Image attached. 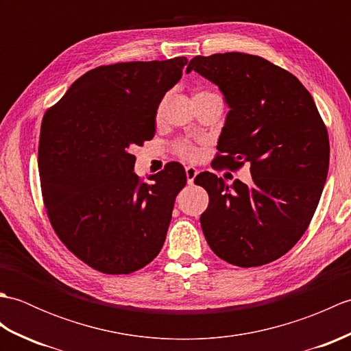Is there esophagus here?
Wrapping results in <instances>:
<instances>
[{"label":"esophagus","mask_w":351,"mask_h":351,"mask_svg":"<svg viewBox=\"0 0 351 351\" xmlns=\"http://www.w3.org/2000/svg\"><path fill=\"white\" fill-rule=\"evenodd\" d=\"M185 175H187V182L193 184V182H195L196 175H197V169L193 167V166L185 167Z\"/></svg>","instance_id":"1"}]
</instances>
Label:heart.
<instances>
[{
    "mask_svg": "<svg viewBox=\"0 0 351 351\" xmlns=\"http://www.w3.org/2000/svg\"><path fill=\"white\" fill-rule=\"evenodd\" d=\"M162 110H164V101L158 106V110H156V116L160 117L161 113H162ZM175 152L184 160L195 161V160L199 158L200 147L196 143H193V141H190V140H181L175 145Z\"/></svg>",
    "mask_w": 351,
    "mask_h": 351,
    "instance_id": "1",
    "label": "heart"
}]
</instances>
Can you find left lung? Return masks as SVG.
<instances>
[{
	"mask_svg": "<svg viewBox=\"0 0 351 351\" xmlns=\"http://www.w3.org/2000/svg\"><path fill=\"white\" fill-rule=\"evenodd\" d=\"M219 86L229 107L214 169L250 164L252 184L202 171L210 196L200 215L206 243L238 267L293 249L314 217L329 170V136L314 99L293 73L244 52L196 56L187 72Z\"/></svg>",
	"mask_w": 351,
	"mask_h": 351,
	"instance_id": "obj_1",
	"label": "left lung"
}]
</instances>
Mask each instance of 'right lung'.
<instances>
[{
    "mask_svg": "<svg viewBox=\"0 0 351 351\" xmlns=\"http://www.w3.org/2000/svg\"><path fill=\"white\" fill-rule=\"evenodd\" d=\"M187 63L99 66L43 116L39 175L49 221L66 247L101 273L140 270L166 240L185 170L169 162L141 182L131 151L155 136L156 110Z\"/></svg>",
    "mask_w": 351,
    "mask_h": 351,
    "instance_id": "obj_1",
    "label": "right lung"
}]
</instances>
